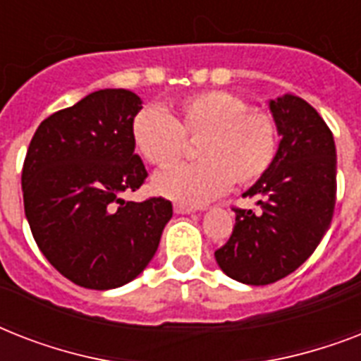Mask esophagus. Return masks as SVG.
Listing matches in <instances>:
<instances>
[{
  "label": "esophagus",
  "instance_id": "34e87169",
  "mask_svg": "<svg viewBox=\"0 0 361 361\" xmlns=\"http://www.w3.org/2000/svg\"><path fill=\"white\" fill-rule=\"evenodd\" d=\"M174 212L178 215H189L195 212V208H191V206H185V204H176Z\"/></svg>",
  "mask_w": 361,
  "mask_h": 361
}]
</instances>
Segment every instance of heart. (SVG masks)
<instances>
[{
    "label": "heart",
    "instance_id": "heart-1",
    "mask_svg": "<svg viewBox=\"0 0 361 361\" xmlns=\"http://www.w3.org/2000/svg\"><path fill=\"white\" fill-rule=\"evenodd\" d=\"M130 135L146 161L169 166L185 153L187 140L197 142L200 163L161 170L153 189L185 206H202L231 187L249 185L262 178L279 149V130L271 114L249 109L231 92L189 95L166 114L146 106L135 116Z\"/></svg>",
    "mask_w": 361,
    "mask_h": 361
}]
</instances>
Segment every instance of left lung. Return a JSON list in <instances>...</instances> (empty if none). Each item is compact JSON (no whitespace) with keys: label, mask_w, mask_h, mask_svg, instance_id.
<instances>
[{"label":"left lung","mask_w":361,"mask_h":361,"mask_svg":"<svg viewBox=\"0 0 361 361\" xmlns=\"http://www.w3.org/2000/svg\"><path fill=\"white\" fill-rule=\"evenodd\" d=\"M281 142L274 164L243 197L260 212L236 209L231 240L215 251L219 268L243 285H269L298 269L319 247L336 208L334 135L298 95L269 101Z\"/></svg>","instance_id":"obj_1"}]
</instances>
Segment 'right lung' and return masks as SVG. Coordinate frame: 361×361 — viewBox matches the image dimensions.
<instances>
[{"label": "right lung", "instance_id": "1", "mask_svg": "<svg viewBox=\"0 0 361 361\" xmlns=\"http://www.w3.org/2000/svg\"><path fill=\"white\" fill-rule=\"evenodd\" d=\"M140 109L129 90H99L48 116L27 147L22 192L31 234L48 262L84 288L138 277L172 217L161 197L121 198L147 176L130 135Z\"/></svg>", "mask_w": 361, "mask_h": 361}]
</instances>
